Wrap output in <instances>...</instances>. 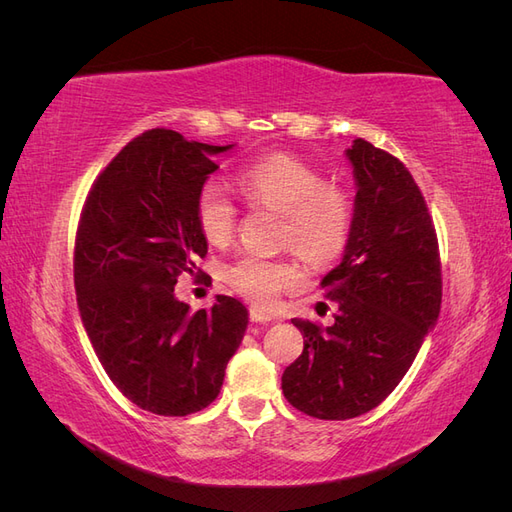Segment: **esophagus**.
Returning <instances> with one entry per match:
<instances>
[{"mask_svg": "<svg viewBox=\"0 0 512 512\" xmlns=\"http://www.w3.org/2000/svg\"><path fill=\"white\" fill-rule=\"evenodd\" d=\"M250 320L252 322H273V320H277L273 314H269V312H265V309H260V307H252L250 309Z\"/></svg>", "mask_w": 512, "mask_h": 512, "instance_id": "34e87169", "label": "esophagus"}]
</instances>
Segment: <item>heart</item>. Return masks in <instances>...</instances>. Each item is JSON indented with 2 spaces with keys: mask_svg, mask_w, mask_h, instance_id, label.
Instances as JSON below:
<instances>
[{
  "mask_svg": "<svg viewBox=\"0 0 512 512\" xmlns=\"http://www.w3.org/2000/svg\"><path fill=\"white\" fill-rule=\"evenodd\" d=\"M237 188L252 207L280 213V243L305 260H333L350 237L352 200L339 183L324 181L314 166L290 153H271L247 164ZM196 220L211 245H226L239 224L237 205L218 181H207L196 196ZM228 284L258 305H271L284 290L299 288L305 271L292 258L243 254L226 269Z\"/></svg>",
  "mask_w": 512,
  "mask_h": 512,
  "instance_id": "1",
  "label": "heart"
}]
</instances>
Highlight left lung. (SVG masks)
<instances>
[{
  "label": "left lung",
  "instance_id": "obj_1",
  "mask_svg": "<svg viewBox=\"0 0 512 512\" xmlns=\"http://www.w3.org/2000/svg\"><path fill=\"white\" fill-rule=\"evenodd\" d=\"M346 158L356 185L352 228L342 262L320 282L337 303L335 322L320 329L292 320L303 352L282 376L290 404L322 421L382 404L436 327L442 303L436 228L408 168L363 138Z\"/></svg>",
  "mask_w": 512,
  "mask_h": 512
}]
</instances>
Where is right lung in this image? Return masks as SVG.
<instances>
[{
  "instance_id": "obj_1",
  "label": "right lung",
  "mask_w": 512,
  "mask_h": 512,
  "mask_svg": "<svg viewBox=\"0 0 512 512\" xmlns=\"http://www.w3.org/2000/svg\"><path fill=\"white\" fill-rule=\"evenodd\" d=\"M215 147L156 128L108 164L83 207L74 288L83 327L117 389L160 416H185L220 395L224 371L247 329L241 301L218 294L192 312L175 297L207 239L196 196L218 164Z\"/></svg>"
}]
</instances>
